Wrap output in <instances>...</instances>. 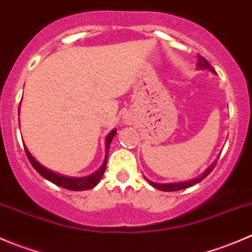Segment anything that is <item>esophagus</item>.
Segmentation results:
<instances>
[{"instance_id": "34e87169", "label": "esophagus", "mask_w": 252, "mask_h": 252, "mask_svg": "<svg viewBox=\"0 0 252 252\" xmlns=\"http://www.w3.org/2000/svg\"><path fill=\"white\" fill-rule=\"evenodd\" d=\"M123 122H124V123H126V124H130L131 122H133V117H131L129 113H126V114H124V116H123Z\"/></svg>"}]
</instances>
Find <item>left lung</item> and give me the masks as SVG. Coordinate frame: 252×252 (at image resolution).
I'll use <instances>...</instances> for the list:
<instances>
[{
  "instance_id": "8db88e82",
  "label": "left lung",
  "mask_w": 252,
  "mask_h": 252,
  "mask_svg": "<svg viewBox=\"0 0 252 252\" xmlns=\"http://www.w3.org/2000/svg\"><path fill=\"white\" fill-rule=\"evenodd\" d=\"M196 65H197V68H199V69H207V70H210L211 73H213V74H216V72H215V70H213V68L211 67L210 63H208L207 61H206L205 58L202 57V56H197ZM216 163H217V159H216V161L213 162V163L211 164V166L208 167V168L206 169V171L201 175H199V177H197V178H194V179L185 180V182H178V183H155V182H152V180L147 179L146 177H145V179H146L147 182H149V184L151 185V187H154L155 189H158V190H161V191H177V190L187 189V188L192 187V185L197 184V183L201 182L202 179H205V178L207 177V175L213 171V168H215Z\"/></svg>"
}]
</instances>
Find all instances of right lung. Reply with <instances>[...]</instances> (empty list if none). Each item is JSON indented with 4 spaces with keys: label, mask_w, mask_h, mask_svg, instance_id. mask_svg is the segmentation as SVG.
Here are the masks:
<instances>
[{
    "label": "right lung",
    "mask_w": 252,
    "mask_h": 252,
    "mask_svg": "<svg viewBox=\"0 0 252 252\" xmlns=\"http://www.w3.org/2000/svg\"><path fill=\"white\" fill-rule=\"evenodd\" d=\"M20 107V106H19ZM117 134V129H113L108 133V135L106 136L105 140V146H106V155L105 159H103V163L101 164L100 168L95 172V173L88 175V177H68V175H63L57 173V172H53L51 169L46 168L45 166H42L39 161L32 157V155L30 154L28 147L24 145L25 154H27L28 159L30 161L32 166L36 169V172L41 177H44L45 179H47L48 182L53 183V184L58 185L61 188H64L67 190H74V191H84V190H89L95 188L98 184V182L102 178L103 173L106 171V164H107V158H108V151H110V145L112 142V139L114 138V135Z\"/></svg>",
    "instance_id": "right-lung-1"
}]
</instances>
